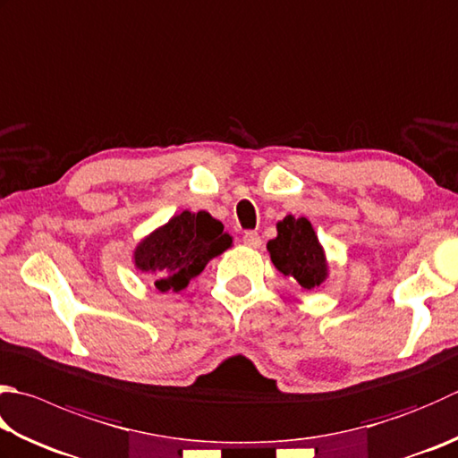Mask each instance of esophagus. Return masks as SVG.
Segmentation results:
<instances>
[{
    "label": "esophagus",
    "mask_w": 458,
    "mask_h": 458,
    "mask_svg": "<svg viewBox=\"0 0 458 458\" xmlns=\"http://www.w3.org/2000/svg\"><path fill=\"white\" fill-rule=\"evenodd\" d=\"M243 243L247 247H251V249H259V247H261V237H259L257 231H245Z\"/></svg>",
    "instance_id": "obj_1"
}]
</instances>
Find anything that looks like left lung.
<instances>
[{
  "label": "left lung",
  "mask_w": 458,
  "mask_h": 458,
  "mask_svg": "<svg viewBox=\"0 0 458 458\" xmlns=\"http://www.w3.org/2000/svg\"><path fill=\"white\" fill-rule=\"evenodd\" d=\"M271 261L284 277H293L303 289H315L327 279V259L315 229L305 217L287 215L277 223V237L267 243Z\"/></svg>",
  "instance_id": "8db88e82"
}]
</instances>
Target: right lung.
Returning <instances> with one entry per match:
<instances>
[{"label": "right lung", "instance_id": "1", "mask_svg": "<svg viewBox=\"0 0 458 458\" xmlns=\"http://www.w3.org/2000/svg\"><path fill=\"white\" fill-rule=\"evenodd\" d=\"M231 247V235L207 211H183L137 245L135 267L151 273L161 293L185 289L213 257Z\"/></svg>", "mask_w": 458, "mask_h": 458}]
</instances>
